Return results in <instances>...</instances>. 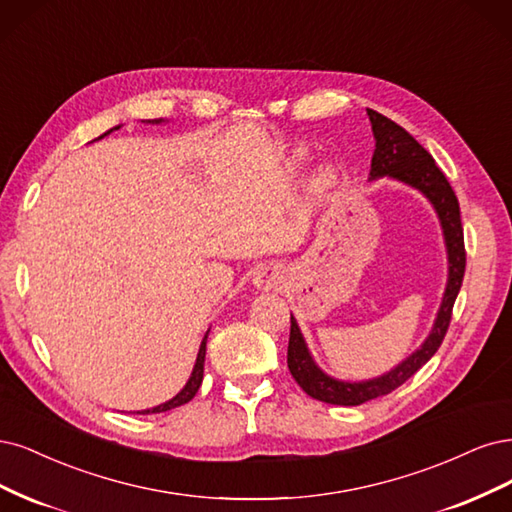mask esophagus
<instances>
[{"label": "esophagus", "mask_w": 512, "mask_h": 512, "mask_svg": "<svg viewBox=\"0 0 512 512\" xmlns=\"http://www.w3.org/2000/svg\"><path fill=\"white\" fill-rule=\"evenodd\" d=\"M280 283H283V272H280L278 266H261L255 270L253 274V285L259 289V291H270V289H276Z\"/></svg>", "instance_id": "34e87169"}]
</instances>
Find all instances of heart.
I'll use <instances>...</instances> for the list:
<instances>
[{"mask_svg":"<svg viewBox=\"0 0 512 512\" xmlns=\"http://www.w3.org/2000/svg\"><path fill=\"white\" fill-rule=\"evenodd\" d=\"M304 161H306V151H304V148H298V151L291 155V166L300 168ZM336 178H338V174H336L334 166H323L315 176H312L310 191L315 195H325L329 189L336 185Z\"/></svg>","mask_w":512,"mask_h":512,"instance_id":"heart-1","label":"heart"}]
</instances>
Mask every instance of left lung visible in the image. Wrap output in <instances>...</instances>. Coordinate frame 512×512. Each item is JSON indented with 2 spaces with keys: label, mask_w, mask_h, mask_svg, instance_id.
<instances>
[{
  "label": "left lung",
  "mask_w": 512,
  "mask_h": 512,
  "mask_svg": "<svg viewBox=\"0 0 512 512\" xmlns=\"http://www.w3.org/2000/svg\"><path fill=\"white\" fill-rule=\"evenodd\" d=\"M368 117L372 123L374 134V155L370 166V178H391L398 183L417 189L427 202H430L438 214V221L442 227L444 246H447V261H449V274H447V287L442 293V302L436 312V319L432 325V332L427 334L423 344L415 353H410L402 359L398 366L389 372L368 378V381H340V378L329 376L323 372L315 357L310 355L308 344L302 336V329L291 315V334H289V349H287V366L293 374L295 383H298L310 398L319 402L336 404V406H359L370 402L381 395L391 393L404 385L408 378L415 374L421 366L432 359L438 351V346L447 334L451 323V310L455 298L464 280L466 270V251H464V227H461L459 217V202L455 191L451 189L447 176L440 172L434 157L425 151V148L412 138L404 127L393 123L391 119L383 117L381 112L368 108Z\"/></svg>",
  "instance_id": "1"
}]
</instances>
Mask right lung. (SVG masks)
<instances>
[{"label":"right lung","mask_w":512,"mask_h":512,"mask_svg":"<svg viewBox=\"0 0 512 512\" xmlns=\"http://www.w3.org/2000/svg\"><path fill=\"white\" fill-rule=\"evenodd\" d=\"M146 123H153V125H159V123H163V119H153V121H146ZM114 129H121V125H117V127H112V129H108L104 136H108V134H112ZM104 136H100L97 140H102ZM210 332V329H208ZM208 332H206V336L202 338V344H200V351H197V359H195V366H193V372H191V376H189V381H187V385L180 389L172 400H168V402H163V404H159V406H153V408H146V410H138L140 415H153V412H166V410H172V408H176V406H183V404H187L189 400H193V395L197 393V389H200V385H202V378H204V359H206V340H208Z\"/></svg>","instance_id":"right-lung-1"}]
</instances>
